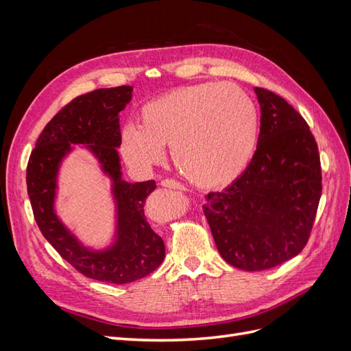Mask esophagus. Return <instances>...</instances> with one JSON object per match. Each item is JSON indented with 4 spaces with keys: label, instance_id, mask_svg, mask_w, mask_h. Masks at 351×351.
I'll return each instance as SVG.
<instances>
[{
    "label": "esophagus",
    "instance_id": "esophagus-1",
    "mask_svg": "<svg viewBox=\"0 0 351 351\" xmlns=\"http://www.w3.org/2000/svg\"><path fill=\"white\" fill-rule=\"evenodd\" d=\"M161 186L162 187H167V189H174V190H183L184 187L180 184L177 180H173V178H165L161 182Z\"/></svg>",
    "mask_w": 351,
    "mask_h": 351
}]
</instances>
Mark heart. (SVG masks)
<instances>
[{
    "mask_svg": "<svg viewBox=\"0 0 351 351\" xmlns=\"http://www.w3.org/2000/svg\"><path fill=\"white\" fill-rule=\"evenodd\" d=\"M141 125L125 124L121 152L136 168L159 164L171 146L177 169L200 187L236 180L256 151L259 110L236 84L205 82L167 92L146 102Z\"/></svg>",
    "mask_w": 351,
    "mask_h": 351,
    "instance_id": "1",
    "label": "heart"
}]
</instances>
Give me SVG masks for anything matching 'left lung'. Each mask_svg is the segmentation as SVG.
<instances>
[{
    "instance_id": "obj_1",
    "label": "left lung",
    "mask_w": 351,
    "mask_h": 351,
    "mask_svg": "<svg viewBox=\"0 0 351 351\" xmlns=\"http://www.w3.org/2000/svg\"><path fill=\"white\" fill-rule=\"evenodd\" d=\"M254 92L262 112L256 151L244 173L202 206L222 259L250 272L304 249L322 195L321 158L306 120L280 95Z\"/></svg>"
}]
</instances>
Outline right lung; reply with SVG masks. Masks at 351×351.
Segmentation results:
<instances>
[{"label":"right lung","mask_w":351,"mask_h":351,"mask_svg":"<svg viewBox=\"0 0 351 351\" xmlns=\"http://www.w3.org/2000/svg\"><path fill=\"white\" fill-rule=\"evenodd\" d=\"M132 86L97 89L64 105L45 125L30 154L26 183L36 224L62 259L92 280L127 284L154 272L165 258L162 239L151 228L145 215V202L155 180L125 183L121 180L117 146L121 143L119 112L132 99ZM71 143L89 144L104 171L114 180L119 205V239L105 252L84 250L53 214L55 176L60 158Z\"/></svg>","instance_id":"obj_1"}]
</instances>
